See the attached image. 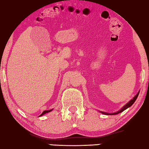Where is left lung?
Here are the masks:
<instances>
[{"label":"left lung","instance_id":"1","mask_svg":"<svg viewBox=\"0 0 149 149\" xmlns=\"http://www.w3.org/2000/svg\"><path fill=\"white\" fill-rule=\"evenodd\" d=\"M138 94H139V92H138L137 94H136L135 96H134V97H133V99H132L131 100H130L129 102H128L127 104H126L124 106V107H123L121 108V109L120 110V111H117V112H116V113H105V112H101L100 111V113H102V114H104V115H117V114H119V113H121V112H123V111H125V110H126L127 109V108H129V107H131V106L134 103V102L136 101V100L137 99V97H138Z\"/></svg>","mask_w":149,"mask_h":149}]
</instances>
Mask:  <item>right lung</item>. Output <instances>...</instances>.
Segmentation results:
<instances>
[{
  "instance_id": "add662e5",
  "label": "right lung",
  "mask_w": 149,
  "mask_h": 149,
  "mask_svg": "<svg viewBox=\"0 0 149 149\" xmlns=\"http://www.w3.org/2000/svg\"><path fill=\"white\" fill-rule=\"evenodd\" d=\"M52 111V110H49V111H44L43 112H42V113L40 116H42V115H45V114H46V113H49V112H51Z\"/></svg>"
}]
</instances>
